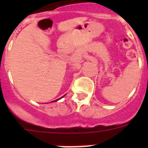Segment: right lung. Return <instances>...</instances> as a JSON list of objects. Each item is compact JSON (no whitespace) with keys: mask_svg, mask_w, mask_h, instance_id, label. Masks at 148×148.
Returning <instances> with one entry per match:
<instances>
[{"mask_svg":"<svg viewBox=\"0 0 148 148\" xmlns=\"http://www.w3.org/2000/svg\"><path fill=\"white\" fill-rule=\"evenodd\" d=\"M64 97V96H63ZM57 100H59V99H56V101H57ZM55 101H56V100H54V101H52V102H55Z\"/></svg>","mask_w":148,"mask_h":148,"instance_id":"right-lung-1","label":"right lung"}]
</instances>
